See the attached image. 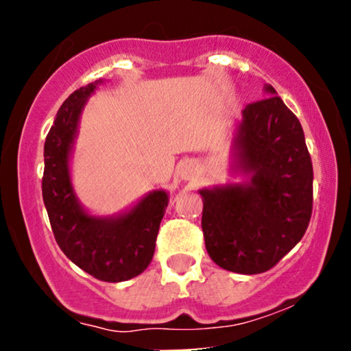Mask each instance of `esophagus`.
Wrapping results in <instances>:
<instances>
[{
    "mask_svg": "<svg viewBox=\"0 0 351 351\" xmlns=\"http://www.w3.org/2000/svg\"><path fill=\"white\" fill-rule=\"evenodd\" d=\"M193 170H195V168H193V165H188V167L184 168V178H189V176H191Z\"/></svg>",
    "mask_w": 351,
    "mask_h": 351,
    "instance_id": "esophagus-1",
    "label": "esophagus"
}]
</instances>
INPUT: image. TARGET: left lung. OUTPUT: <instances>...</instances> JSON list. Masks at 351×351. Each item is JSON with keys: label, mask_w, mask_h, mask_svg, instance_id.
Here are the masks:
<instances>
[{"label": "left lung", "mask_w": 351, "mask_h": 351, "mask_svg": "<svg viewBox=\"0 0 351 351\" xmlns=\"http://www.w3.org/2000/svg\"><path fill=\"white\" fill-rule=\"evenodd\" d=\"M243 110L232 138V171L243 183L199 189L206 251L219 267L261 274L304 237L312 216L313 168L295 115L264 86Z\"/></svg>", "instance_id": "left-lung-1"}]
</instances>
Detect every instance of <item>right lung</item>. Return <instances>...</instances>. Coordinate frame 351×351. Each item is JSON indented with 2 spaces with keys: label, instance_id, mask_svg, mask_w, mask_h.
<instances>
[{
  "label": "right lung",
  "instance_id": "add662e5",
  "mask_svg": "<svg viewBox=\"0 0 351 351\" xmlns=\"http://www.w3.org/2000/svg\"><path fill=\"white\" fill-rule=\"evenodd\" d=\"M102 79L72 92L59 108L44 143L43 199L52 232L77 267L104 282H123L152 263L168 193L155 189L115 216L90 215L72 186L71 156L87 99Z\"/></svg>",
  "mask_w": 351,
  "mask_h": 351
}]
</instances>
